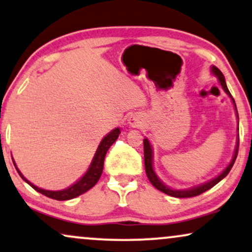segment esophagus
<instances>
[{
  "label": "esophagus",
  "instance_id": "esophagus-1",
  "mask_svg": "<svg viewBox=\"0 0 252 252\" xmlns=\"http://www.w3.org/2000/svg\"><path fill=\"white\" fill-rule=\"evenodd\" d=\"M142 121H144V119H142V118L139 116V114H132V116L129 117V119H128L129 125H131L132 127L141 126Z\"/></svg>",
  "mask_w": 252,
  "mask_h": 252
}]
</instances>
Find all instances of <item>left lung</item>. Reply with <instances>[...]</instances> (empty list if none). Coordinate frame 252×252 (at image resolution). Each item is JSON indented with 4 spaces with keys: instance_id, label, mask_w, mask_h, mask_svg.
I'll return each instance as SVG.
<instances>
[{
    "instance_id": "8db88e82",
    "label": "left lung",
    "mask_w": 252,
    "mask_h": 252,
    "mask_svg": "<svg viewBox=\"0 0 252 252\" xmlns=\"http://www.w3.org/2000/svg\"><path fill=\"white\" fill-rule=\"evenodd\" d=\"M212 71L213 73L217 76V78H219V82L221 84L222 89L224 90L226 94L229 95V97L231 98L232 102H234L235 105V110H236V114H237L238 117V113H237V107H236V104H235V100L234 98H232L231 93L229 92L228 88H226V84H225V79H224V76H223L221 71L217 69L216 66H213L212 67ZM238 146H240V139H238L237 141V145H236V148H235V153H234V157H232V160L231 162L229 163V166L226 167V168L223 170V172L220 174L217 178H215L212 181L209 182H206L203 183V185L198 186V187H195L192 189H186V190H176V189H170L169 187H167V186H164L162 182L160 181L159 179H158L157 174H155L154 169H153V155H152V146L150 144V141H148V139H144V157H145V169H146V174H147V178L150 180L152 185L154 186L155 188L159 189L160 191L164 192V194L169 195V196H174V197H179V198H185V197H192V196H197V195L202 194V192L207 191L208 189L213 188L214 186L217 185L220 181H221L222 179H224L226 175H228V173L230 172V169L232 168V166H234L235 163V160L236 158H237V154H238Z\"/></svg>"
}]
</instances>
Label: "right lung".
<instances>
[{
	"label": "right lung",
	"instance_id": "add662e5",
	"mask_svg": "<svg viewBox=\"0 0 252 252\" xmlns=\"http://www.w3.org/2000/svg\"><path fill=\"white\" fill-rule=\"evenodd\" d=\"M120 133H121L120 128H114L113 131L108 133V134L105 136L104 139H102L100 144H99V147H98L97 152H95L94 158H93V160L91 162V166H90L88 172L85 173V175H84L83 178L79 180V181H77L76 183H74V185H72L69 188L64 189V190L52 191V190H45V189L36 187L35 185H32V183L28 181V180L24 178L23 175H22L21 172L18 170V168L16 167V164H15L14 160H12V162H14L15 167H16L17 173L20 174L21 178L23 179L24 181L28 183V185L31 186V187L35 189V190L40 192V194L45 195V196L54 198V200H57V201L71 200V198H74V197L79 196V195L84 194V192H86L89 190V189H91L93 186H94L95 183L98 182V180H99V178H100V175L102 173V168H104L105 155H106L108 148L111 147L112 144H113V142L117 140Z\"/></svg>",
	"mask_w": 252,
	"mask_h": 252
}]
</instances>
